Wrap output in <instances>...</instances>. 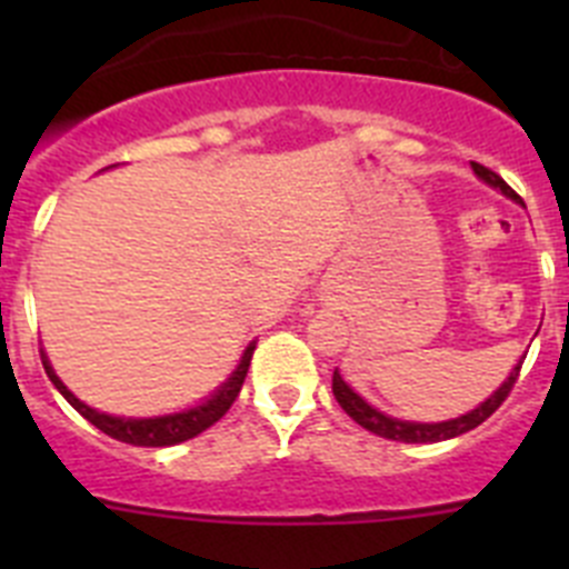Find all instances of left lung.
Here are the masks:
<instances>
[{"label":"left lung","instance_id":"1","mask_svg":"<svg viewBox=\"0 0 569 569\" xmlns=\"http://www.w3.org/2000/svg\"><path fill=\"white\" fill-rule=\"evenodd\" d=\"M472 170H476V176H479V179H485L490 188H499L501 193L510 196V199H516V202H519V193H516V190H512L499 173H492L490 168H485V164H479V162H472ZM519 370H521V361H519V367H512V373L507 376L505 385H501L499 390L490 396V399L481 401L476 410L459 416V419L436 421V425H421V421H401V419H393V416H385L381 410H376L373 405H367V401L361 399L359 393H353V387L341 379L339 370H333V396H336V401L341 405V410H345V413L350 416L356 425H361L365 430H370V433L381 436V439L405 441V445H433V441L456 439V436L467 433V430H472V427H479L481 421L490 419V416L501 407V401L510 396L512 385H516V379H519Z\"/></svg>","mask_w":569,"mask_h":569}]
</instances>
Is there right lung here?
<instances>
[{
    "label": "right lung",
    "instance_id": "1",
    "mask_svg": "<svg viewBox=\"0 0 569 569\" xmlns=\"http://www.w3.org/2000/svg\"><path fill=\"white\" fill-rule=\"evenodd\" d=\"M253 350L256 345H248L244 356H241L239 367L233 370L228 381H224L208 401L202 405L190 407V410H182V413H170V416H153V419H124V416H110V413H99L93 407H88L84 401H79L77 396L70 393L68 387L62 385L57 373H53V367H50L48 356L42 353V365H44V373L48 379L53 381L59 393L70 401V407L82 413L84 419L90 421L93 427H99L104 436L116 441H124V445H133V447H170V445H179V441H188L193 436H199L202 430H208L210 425L222 419L224 413L230 410V405L236 401L239 396L241 385H244V376H248V367L250 359H253Z\"/></svg>",
    "mask_w": 569,
    "mask_h": 569
}]
</instances>
